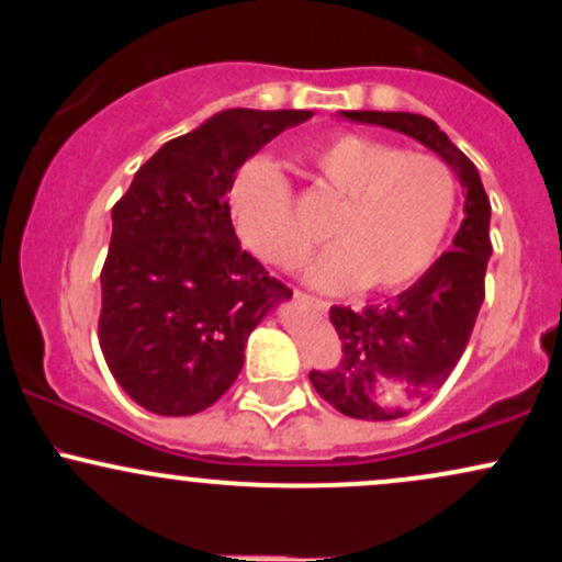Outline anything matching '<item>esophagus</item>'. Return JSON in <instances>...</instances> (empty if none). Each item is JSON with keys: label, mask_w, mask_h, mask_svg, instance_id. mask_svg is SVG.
Returning a JSON list of instances; mask_svg holds the SVG:
<instances>
[{"label": "esophagus", "mask_w": 562, "mask_h": 562, "mask_svg": "<svg viewBox=\"0 0 562 562\" xmlns=\"http://www.w3.org/2000/svg\"><path fill=\"white\" fill-rule=\"evenodd\" d=\"M295 301L299 303H303V306H308V308H314V312H319V314H325L327 308H330V303L327 301H322V299H314V295H308V293H303V290H295Z\"/></svg>", "instance_id": "1"}]
</instances>
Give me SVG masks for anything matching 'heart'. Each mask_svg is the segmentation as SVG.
<instances>
[{"label": "heart", "mask_w": 562, "mask_h": 562, "mask_svg": "<svg viewBox=\"0 0 562 562\" xmlns=\"http://www.w3.org/2000/svg\"><path fill=\"white\" fill-rule=\"evenodd\" d=\"M299 160L312 184L338 200L325 224L335 248L308 269L314 285L393 290L430 267L457 200L441 158L340 132L303 147ZM227 209L245 248L274 267H290L308 248L293 214V190L272 160H245L232 177Z\"/></svg>", "instance_id": "heart-1"}]
</instances>
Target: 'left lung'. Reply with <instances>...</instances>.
<instances>
[{"instance_id": "1", "label": "left lung", "mask_w": 562, "mask_h": 562, "mask_svg": "<svg viewBox=\"0 0 562 562\" xmlns=\"http://www.w3.org/2000/svg\"><path fill=\"white\" fill-rule=\"evenodd\" d=\"M344 115L359 124L396 128L423 142L447 160L468 190L465 218L454 235V248L438 256L415 285L383 306H367L362 312L333 306L330 322L340 338V359L330 370L308 372L319 396L344 415L393 420L428 402L465 353L486 295L492 203L473 160L425 115L380 111ZM380 387L400 402L396 411H385L376 402Z\"/></svg>"}]
</instances>
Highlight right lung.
Returning a JSON list of instances; mask_svg holds the SVG:
<instances>
[{"mask_svg": "<svg viewBox=\"0 0 562 562\" xmlns=\"http://www.w3.org/2000/svg\"><path fill=\"white\" fill-rule=\"evenodd\" d=\"M308 111H224L166 142L113 205L97 319L102 357L145 409H209L243 370L248 335L293 290L243 250L232 177Z\"/></svg>", "mask_w": 562, "mask_h": 562, "instance_id": "right-lung-1", "label": "right lung"}]
</instances>
